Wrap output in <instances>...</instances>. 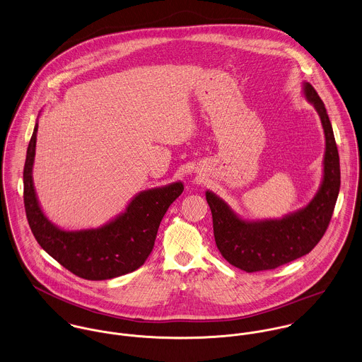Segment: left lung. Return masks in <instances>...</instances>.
<instances>
[{"label": "left lung", "instance_id": "1", "mask_svg": "<svg viewBox=\"0 0 362 362\" xmlns=\"http://www.w3.org/2000/svg\"><path fill=\"white\" fill-rule=\"evenodd\" d=\"M305 99L317 112L325 133L323 175L313 199L302 209L274 219H243L216 193L207 190L214 238L222 257L247 272L272 270L308 255L325 235L340 192V159L325 103L309 82Z\"/></svg>", "mask_w": 362, "mask_h": 362}]
</instances>
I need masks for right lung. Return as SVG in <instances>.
<instances>
[{"label": "right lung", "mask_w": 362, "mask_h": 362, "mask_svg": "<svg viewBox=\"0 0 362 362\" xmlns=\"http://www.w3.org/2000/svg\"><path fill=\"white\" fill-rule=\"evenodd\" d=\"M39 123L26 151L23 203L37 243L75 276L100 281L141 267L153 249L159 223L169 206L182 194L183 183L173 182L136 194L126 210L98 228L67 230L43 213L33 185V163Z\"/></svg>", "instance_id": "add662e5"}]
</instances>
